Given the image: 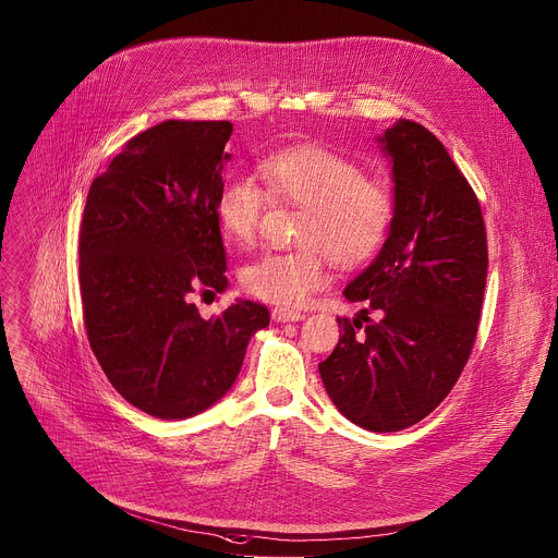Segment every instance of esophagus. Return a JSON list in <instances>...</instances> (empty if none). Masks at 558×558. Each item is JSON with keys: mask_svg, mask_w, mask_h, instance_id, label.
Wrapping results in <instances>:
<instances>
[{"mask_svg": "<svg viewBox=\"0 0 558 558\" xmlns=\"http://www.w3.org/2000/svg\"><path fill=\"white\" fill-rule=\"evenodd\" d=\"M271 318H274L276 323H289V320H301V318H305V314L295 312V310H287V307H276V310L271 312Z\"/></svg>", "mask_w": 558, "mask_h": 558, "instance_id": "34e87169", "label": "esophagus"}]
</instances>
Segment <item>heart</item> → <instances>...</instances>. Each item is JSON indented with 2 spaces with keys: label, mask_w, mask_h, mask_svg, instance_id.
Returning a JSON list of instances; mask_svg holds the SVG:
<instances>
[{
  "label": "heart",
  "mask_w": 558,
  "mask_h": 558,
  "mask_svg": "<svg viewBox=\"0 0 558 558\" xmlns=\"http://www.w3.org/2000/svg\"><path fill=\"white\" fill-rule=\"evenodd\" d=\"M259 177L267 192L251 174L227 177L215 204L221 233L238 246L257 238L269 199L303 210L293 231L299 248L269 251L240 274L242 287L259 301L303 305L325 287L329 257L341 269L361 267L381 251L395 227L392 185L327 147H282L259 161Z\"/></svg>",
  "instance_id": "1"
}]
</instances>
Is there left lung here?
Wrapping results in <instances>:
<instances>
[{"instance_id": "left-lung-1", "label": "left lung", "mask_w": 558, "mask_h": 558, "mask_svg": "<svg viewBox=\"0 0 558 558\" xmlns=\"http://www.w3.org/2000/svg\"><path fill=\"white\" fill-rule=\"evenodd\" d=\"M397 217L379 257L345 287L361 320L318 363L327 395L361 428L395 433L424 420L471 356L487 284L480 202L439 138L415 121L384 134ZM367 313H377V322Z\"/></svg>"}]
</instances>
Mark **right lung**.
<instances>
[{
	"instance_id": "obj_1",
	"label": "right lung",
	"mask_w": 558,
	"mask_h": 558,
	"mask_svg": "<svg viewBox=\"0 0 558 558\" xmlns=\"http://www.w3.org/2000/svg\"><path fill=\"white\" fill-rule=\"evenodd\" d=\"M229 121H166L132 136L98 174L81 221L87 339L105 377L138 411L193 417L240 375L269 310L240 301L204 320L193 295L227 289L215 215Z\"/></svg>"
}]
</instances>
